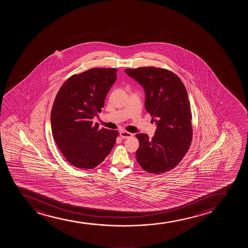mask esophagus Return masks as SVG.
Returning <instances> with one entry per match:
<instances>
[{
	"mask_svg": "<svg viewBox=\"0 0 248 248\" xmlns=\"http://www.w3.org/2000/svg\"><path fill=\"white\" fill-rule=\"evenodd\" d=\"M120 136L121 137L123 138V139H127V138H130V137H132L133 134H131L130 132L126 131H122L120 132Z\"/></svg>",
	"mask_w": 248,
	"mask_h": 248,
	"instance_id": "34e87169",
	"label": "esophagus"
}]
</instances>
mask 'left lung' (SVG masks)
<instances>
[{
	"instance_id": "obj_1",
	"label": "left lung",
	"mask_w": 248,
	"mask_h": 248,
	"mask_svg": "<svg viewBox=\"0 0 248 248\" xmlns=\"http://www.w3.org/2000/svg\"><path fill=\"white\" fill-rule=\"evenodd\" d=\"M126 74L142 86L145 109L157 124L152 139L140 133L137 162L151 174H163L179 165L189 149L192 113L188 93L180 78L168 69L155 67L126 68Z\"/></svg>"
}]
</instances>
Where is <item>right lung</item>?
<instances>
[{
    "label": "right lung",
    "mask_w": 248,
    "mask_h": 248,
    "mask_svg": "<svg viewBox=\"0 0 248 248\" xmlns=\"http://www.w3.org/2000/svg\"><path fill=\"white\" fill-rule=\"evenodd\" d=\"M117 72L116 68H93L74 74L55 97L50 115L52 134L61 153L74 167H97L116 143L119 132L99 129L93 119L104 107Z\"/></svg>",
    "instance_id": "right-lung-1"
}]
</instances>
